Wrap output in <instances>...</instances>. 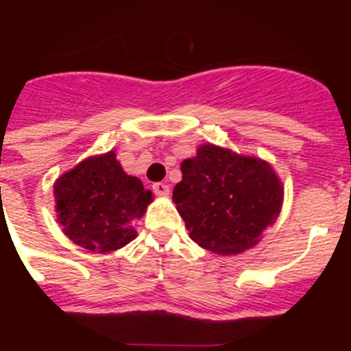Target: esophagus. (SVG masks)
Segmentation results:
<instances>
[{"instance_id": "obj_1", "label": "esophagus", "mask_w": 351, "mask_h": 351, "mask_svg": "<svg viewBox=\"0 0 351 351\" xmlns=\"http://www.w3.org/2000/svg\"><path fill=\"white\" fill-rule=\"evenodd\" d=\"M153 191L156 195H160V197H167L170 190H169V184H167V182H154Z\"/></svg>"}]
</instances>
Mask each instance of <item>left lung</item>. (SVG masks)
<instances>
[{"label": "left lung", "mask_w": 351, "mask_h": 351, "mask_svg": "<svg viewBox=\"0 0 351 351\" xmlns=\"http://www.w3.org/2000/svg\"><path fill=\"white\" fill-rule=\"evenodd\" d=\"M172 200L190 237L218 255L256 246L283 207V184L271 163L214 144L181 163Z\"/></svg>", "instance_id": "1"}]
</instances>
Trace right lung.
Returning <instances> with one entry per match:
<instances>
[{
	"label": "right lung",
	"mask_w": 351,
	"mask_h": 351,
	"mask_svg": "<svg viewBox=\"0 0 351 351\" xmlns=\"http://www.w3.org/2000/svg\"><path fill=\"white\" fill-rule=\"evenodd\" d=\"M54 200L58 223L71 243L110 253L137 237L135 223L153 202V193L108 151L86 158L56 179Z\"/></svg>",
	"instance_id": "obj_1"
}]
</instances>
